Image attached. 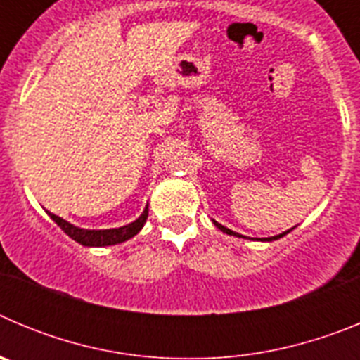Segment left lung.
Instances as JSON below:
<instances>
[{
    "label": "left lung",
    "instance_id": "8db88e82",
    "mask_svg": "<svg viewBox=\"0 0 360 360\" xmlns=\"http://www.w3.org/2000/svg\"><path fill=\"white\" fill-rule=\"evenodd\" d=\"M212 221H214V219H212ZM214 225H216V227L219 229V231H221V232H225V234H231V236L243 238V236H241V234H238V232H234V231H231V229L224 227V225H221V224H218V221H214ZM288 232H290V231H287V232H281V234H278V236H272V238H263L262 241H274V240H279V238H283V236H285V234H288ZM257 240H259V238H257Z\"/></svg>",
    "mask_w": 360,
    "mask_h": 360
}]
</instances>
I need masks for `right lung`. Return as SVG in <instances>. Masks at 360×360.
<instances>
[{
    "instance_id": "obj_1",
    "label": "right lung",
    "mask_w": 360,
    "mask_h": 360,
    "mask_svg": "<svg viewBox=\"0 0 360 360\" xmlns=\"http://www.w3.org/2000/svg\"><path fill=\"white\" fill-rule=\"evenodd\" d=\"M148 211L149 209L148 205H146L144 212H142L135 221L124 225V227L104 229V231H90V229L75 227V225H72L70 221H66V219L59 218V216L52 214V212H49V216L66 232V234H68L70 238H72V240L77 241V243L84 245V247H108V245L122 243V241H128L129 238L136 236V234L141 232V229L144 227L146 219H148Z\"/></svg>"
}]
</instances>
